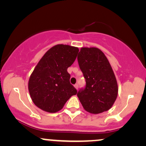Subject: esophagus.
<instances>
[{"label": "esophagus", "instance_id": "34e87169", "mask_svg": "<svg viewBox=\"0 0 146 146\" xmlns=\"http://www.w3.org/2000/svg\"><path fill=\"white\" fill-rule=\"evenodd\" d=\"M74 87L75 88H76L77 90H78V84H75L74 85Z\"/></svg>", "mask_w": 146, "mask_h": 146}]
</instances>
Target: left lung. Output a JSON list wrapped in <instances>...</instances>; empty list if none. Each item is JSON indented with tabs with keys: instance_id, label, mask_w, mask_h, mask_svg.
I'll return each instance as SVG.
<instances>
[{
	"instance_id": "8db88e82",
	"label": "left lung",
	"mask_w": 146,
	"mask_h": 146,
	"mask_svg": "<svg viewBox=\"0 0 146 146\" xmlns=\"http://www.w3.org/2000/svg\"><path fill=\"white\" fill-rule=\"evenodd\" d=\"M78 61L86 79V87L77 94L83 108L92 114L108 110L118 95L117 82L108 60L98 48L82 47Z\"/></svg>"
}]
</instances>
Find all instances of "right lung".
<instances>
[{
    "label": "right lung",
    "instance_id": "right-lung-1",
    "mask_svg": "<svg viewBox=\"0 0 146 146\" xmlns=\"http://www.w3.org/2000/svg\"><path fill=\"white\" fill-rule=\"evenodd\" d=\"M79 48L57 44L48 49L38 62L28 83L34 104L44 111L56 113L77 90L70 83L67 68L74 62Z\"/></svg>",
    "mask_w": 146,
    "mask_h": 146
}]
</instances>
